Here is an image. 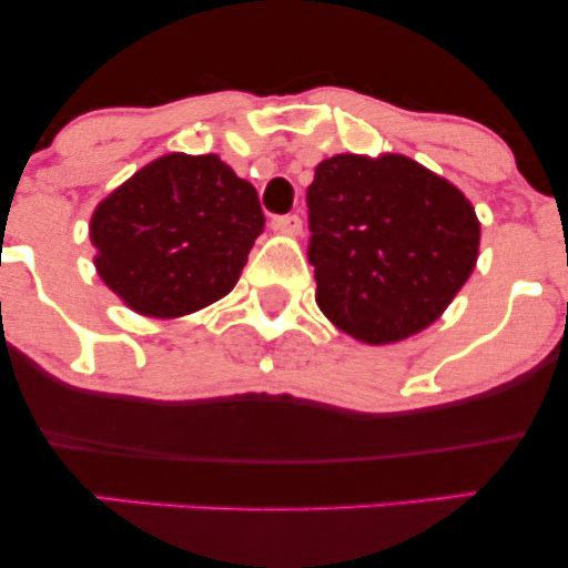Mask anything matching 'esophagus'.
Masks as SVG:
<instances>
[{
    "label": "esophagus",
    "mask_w": 568,
    "mask_h": 568,
    "mask_svg": "<svg viewBox=\"0 0 568 568\" xmlns=\"http://www.w3.org/2000/svg\"><path fill=\"white\" fill-rule=\"evenodd\" d=\"M272 230L296 237V234H302V219H298L296 213H291V216H277V219H272Z\"/></svg>",
    "instance_id": "34e87169"
}]
</instances>
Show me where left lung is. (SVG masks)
<instances>
[{
  "instance_id": "obj_1",
  "label": "left lung",
  "mask_w": 568,
  "mask_h": 568,
  "mask_svg": "<svg viewBox=\"0 0 568 568\" xmlns=\"http://www.w3.org/2000/svg\"><path fill=\"white\" fill-rule=\"evenodd\" d=\"M315 302L366 344L419 334L478 262L480 224L452 181L403 154H336L306 189Z\"/></svg>"
}]
</instances>
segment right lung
I'll list each match as a JSON object with an SVG mask.
<instances>
[{"mask_svg": "<svg viewBox=\"0 0 568 568\" xmlns=\"http://www.w3.org/2000/svg\"><path fill=\"white\" fill-rule=\"evenodd\" d=\"M264 232L258 194L216 154H165L90 219L95 270L130 310L181 317L234 288Z\"/></svg>", "mask_w": 568, "mask_h": 568, "instance_id": "right-lung-1", "label": "right lung"}]
</instances>
